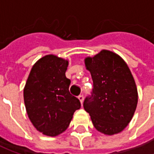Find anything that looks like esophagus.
<instances>
[{
  "mask_svg": "<svg viewBox=\"0 0 154 154\" xmlns=\"http://www.w3.org/2000/svg\"><path fill=\"white\" fill-rule=\"evenodd\" d=\"M78 99H79V101H80V103H81V104H82L83 102H84V95H83V94H80V95L78 96Z\"/></svg>",
  "mask_w": 154,
  "mask_h": 154,
  "instance_id": "34e87169",
  "label": "esophagus"
}]
</instances>
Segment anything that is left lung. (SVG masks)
I'll return each mask as SVG.
<instances>
[{
    "mask_svg": "<svg viewBox=\"0 0 154 154\" xmlns=\"http://www.w3.org/2000/svg\"><path fill=\"white\" fill-rule=\"evenodd\" d=\"M85 63L94 87L84 101V109L99 132L118 134L128 125L137 105V89L130 69L118 54L107 50L87 57Z\"/></svg>",
    "mask_w": 154,
    "mask_h": 154,
    "instance_id": "left-lung-1",
    "label": "left lung"
}]
</instances>
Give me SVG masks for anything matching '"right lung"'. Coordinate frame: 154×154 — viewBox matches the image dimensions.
<instances>
[{"label":"right lung","instance_id":"obj_1","mask_svg":"<svg viewBox=\"0 0 154 154\" xmlns=\"http://www.w3.org/2000/svg\"><path fill=\"white\" fill-rule=\"evenodd\" d=\"M69 61L50 54L33 66L24 88V102L34 127L44 135L56 137L64 132L81 103L69 90L66 77Z\"/></svg>","mask_w":154,"mask_h":154}]
</instances>
